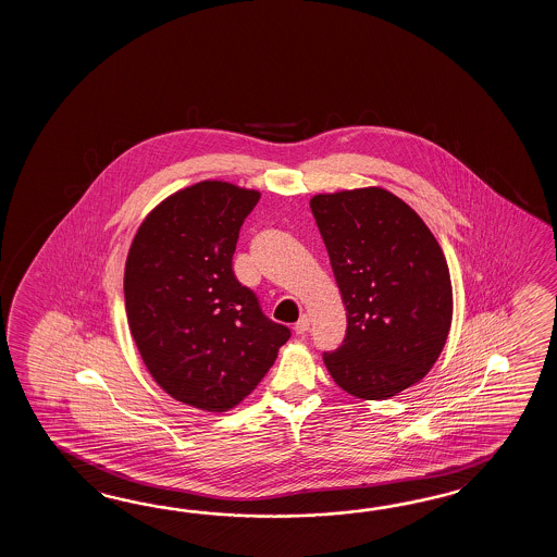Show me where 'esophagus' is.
<instances>
[{
  "label": "esophagus",
  "instance_id": "esophagus-1",
  "mask_svg": "<svg viewBox=\"0 0 557 557\" xmlns=\"http://www.w3.org/2000/svg\"><path fill=\"white\" fill-rule=\"evenodd\" d=\"M308 329H310V319H308L307 314H302L295 324V332L296 334H305Z\"/></svg>",
  "mask_w": 557,
  "mask_h": 557
}]
</instances>
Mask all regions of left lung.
<instances>
[{
    "instance_id": "obj_1",
    "label": "left lung",
    "mask_w": 557,
    "mask_h": 557,
    "mask_svg": "<svg viewBox=\"0 0 557 557\" xmlns=\"http://www.w3.org/2000/svg\"><path fill=\"white\" fill-rule=\"evenodd\" d=\"M310 209L348 319L324 364L348 394L386 400L424 379L448 338L444 252L424 221L380 187L317 195Z\"/></svg>"
}]
</instances>
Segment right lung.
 <instances>
[{
    "label": "right lung",
    "mask_w": 557,
    "mask_h": 557,
    "mask_svg": "<svg viewBox=\"0 0 557 557\" xmlns=\"http://www.w3.org/2000/svg\"><path fill=\"white\" fill-rule=\"evenodd\" d=\"M259 199L223 181L178 190L145 219L125 264L145 367L175 400L209 412L249 396L290 338L233 271L238 231Z\"/></svg>",
    "instance_id": "right-lung-1"
}]
</instances>
